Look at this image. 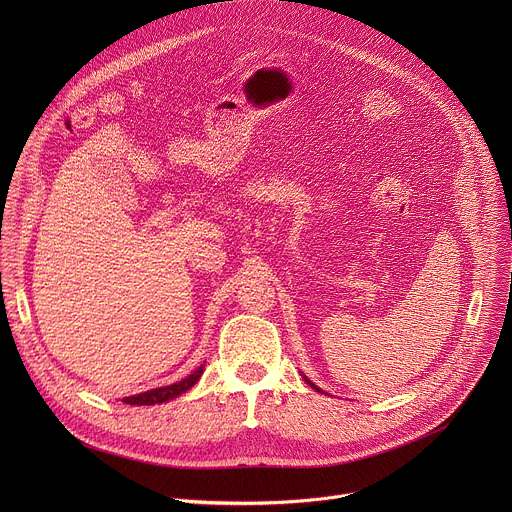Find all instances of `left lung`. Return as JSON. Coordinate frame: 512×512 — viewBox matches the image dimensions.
<instances>
[{
  "label": "left lung",
  "instance_id": "1",
  "mask_svg": "<svg viewBox=\"0 0 512 512\" xmlns=\"http://www.w3.org/2000/svg\"><path fill=\"white\" fill-rule=\"evenodd\" d=\"M304 379H306V377H304ZM306 383H308V385H312V389H316V391H320V389H318V387H316V385H314V383H310V381H308V379H306Z\"/></svg>",
  "mask_w": 512,
  "mask_h": 512
}]
</instances>
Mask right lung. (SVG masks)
Wrapping results in <instances>:
<instances>
[{"mask_svg": "<svg viewBox=\"0 0 512 512\" xmlns=\"http://www.w3.org/2000/svg\"><path fill=\"white\" fill-rule=\"evenodd\" d=\"M204 371V364H200V367L188 375L186 379L174 383V385H168V387H158V389H152V391H145V393H139V395H131V397H125L123 403H129V405H156V403H166L170 399H176L178 395L186 393L190 387L196 385V381L200 379Z\"/></svg>", "mask_w": 512, "mask_h": 512, "instance_id": "add662e5", "label": "right lung"}]
</instances>
